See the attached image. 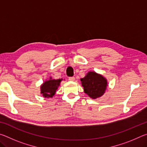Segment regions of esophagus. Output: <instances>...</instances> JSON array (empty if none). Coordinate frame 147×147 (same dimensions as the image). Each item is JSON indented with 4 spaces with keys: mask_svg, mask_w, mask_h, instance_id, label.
I'll use <instances>...</instances> for the list:
<instances>
[{
    "mask_svg": "<svg viewBox=\"0 0 147 147\" xmlns=\"http://www.w3.org/2000/svg\"><path fill=\"white\" fill-rule=\"evenodd\" d=\"M74 80H75V78H74V77H69V80L70 81H74Z\"/></svg>",
    "mask_w": 147,
    "mask_h": 147,
    "instance_id": "esophagus-1",
    "label": "esophagus"
}]
</instances>
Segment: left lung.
Masks as SVG:
<instances>
[{"label": "left lung", "instance_id": "8db88e82", "mask_svg": "<svg viewBox=\"0 0 147 147\" xmlns=\"http://www.w3.org/2000/svg\"><path fill=\"white\" fill-rule=\"evenodd\" d=\"M80 80L84 93L93 99L102 96L108 86L107 80L102 75L94 71L89 72Z\"/></svg>", "mask_w": 147, "mask_h": 147}]
</instances>
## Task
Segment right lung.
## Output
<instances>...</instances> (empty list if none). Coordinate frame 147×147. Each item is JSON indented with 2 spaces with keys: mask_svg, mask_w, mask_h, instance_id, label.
Segmentation results:
<instances>
[{
  "mask_svg": "<svg viewBox=\"0 0 147 147\" xmlns=\"http://www.w3.org/2000/svg\"><path fill=\"white\" fill-rule=\"evenodd\" d=\"M62 79H52L47 80L41 86V93L45 98H53L59 86Z\"/></svg>",
  "mask_w": 147,
  "mask_h": 147,
  "instance_id": "add662e5",
  "label": "right lung"
}]
</instances>
